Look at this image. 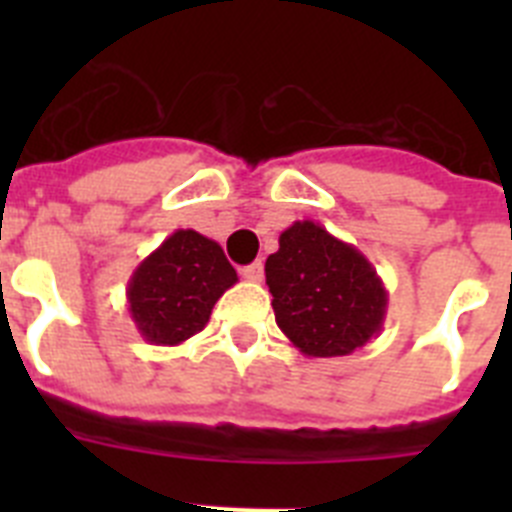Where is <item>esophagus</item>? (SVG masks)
Wrapping results in <instances>:
<instances>
[{"mask_svg":"<svg viewBox=\"0 0 512 512\" xmlns=\"http://www.w3.org/2000/svg\"><path fill=\"white\" fill-rule=\"evenodd\" d=\"M243 279H248V282H261L264 279V264L253 261V264L243 266Z\"/></svg>","mask_w":512,"mask_h":512,"instance_id":"esophagus-1","label":"esophagus"}]
</instances>
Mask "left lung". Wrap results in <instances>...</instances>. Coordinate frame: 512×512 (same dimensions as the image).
Masks as SVG:
<instances>
[{"label":"left lung","mask_w":512,"mask_h":512,"mask_svg":"<svg viewBox=\"0 0 512 512\" xmlns=\"http://www.w3.org/2000/svg\"><path fill=\"white\" fill-rule=\"evenodd\" d=\"M264 271L277 325L305 356H348L379 336L387 315L384 282L359 248L323 225H289Z\"/></svg>","instance_id":"left-lung-1"}]
</instances>
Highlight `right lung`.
Instances as JSON below:
<instances>
[{
    "instance_id": "add662e5",
    "label": "right lung",
    "mask_w": 512,
    "mask_h": 512,
    "mask_svg": "<svg viewBox=\"0 0 512 512\" xmlns=\"http://www.w3.org/2000/svg\"><path fill=\"white\" fill-rule=\"evenodd\" d=\"M238 274L223 248L197 230H174L140 261L128 282L135 328L153 346H179L200 333Z\"/></svg>"
}]
</instances>
